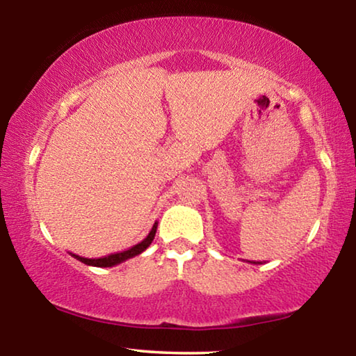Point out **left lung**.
Returning a JSON list of instances; mask_svg holds the SVG:
<instances>
[{
    "instance_id": "left-lung-1",
    "label": "left lung",
    "mask_w": 356,
    "mask_h": 356,
    "mask_svg": "<svg viewBox=\"0 0 356 356\" xmlns=\"http://www.w3.org/2000/svg\"><path fill=\"white\" fill-rule=\"evenodd\" d=\"M252 264H256V262H252Z\"/></svg>"
}]
</instances>
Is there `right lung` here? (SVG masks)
<instances>
[{
    "label": "right lung",
    "mask_w": 356,
    "mask_h": 356,
    "mask_svg": "<svg viewBox=\"0 0 356 356\" xmlns=\"http://www.w3.org/2000/svg\"><path fill=\"white\" fill-rule=\"evenodd\" d=\"M156 226H159V222L155 221L152 229H150L149 236L144 238L143 242L136 243L135 246H131V248L127 250V251L116 252V254H111V256H106V257H100V259H88V257H81V256H76V254H72V256H74L76 261H80V262L86 264V265H92V267H114V265L122 264L125 261H129V259H131V257L141 254L143 251H146L149 248V245L152 243L154 237H155Z\"/></svg>",
    "instance_id": "right-lung-1"
}]
</instances>
